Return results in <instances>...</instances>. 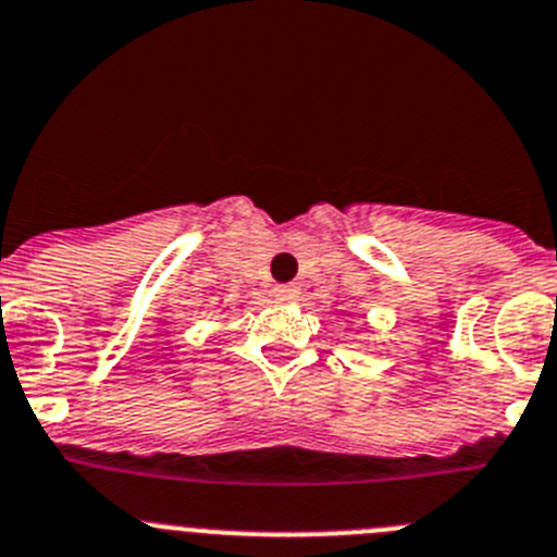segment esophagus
Instances as JSON below:
<instances>
[{"label": "esophagus", "instance_id": "obj_1", "mask_svg": "<svg viewBox=\"0 0 557 557\" xmlns=\"http://www.w3.org/2000/svg\"><path fill=\"white\" fill-rule=\"evenodd\" d=\"M273 295L278 300H295L300 295V289L295 287V284H282V287H275Z\"/></svg>", "mask_w": 557, "mask_h": 557}]
</instances>
